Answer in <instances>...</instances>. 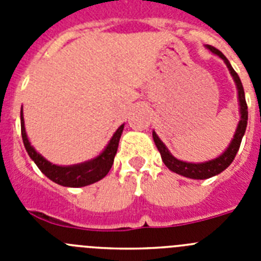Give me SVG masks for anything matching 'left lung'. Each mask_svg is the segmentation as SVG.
I'll list each match as a JSON object with an SVG mask.
<instances>
[{
	"instance_id": "obj_1",
	"label": "left lung",
	"mask_w": 261,
	"mask_h": 261,
	"mask_svg": "<svg viewBox=\"0 0 261 261\" xmlns=\"http://www.w3.org/2000/svg\"><path fill=\"white\" fill-rule=\"evenodd\" d=\"M208 48L212 53L217 55L218 57L225 61L226 66L229 68L230 74L234 78V82L237 85V90H238V99H239V107H241V120H239L238 126H237V130H235L234 138L230 142L229 147L221 154L220 156L208 161V162L202 163H190L184 162V161H179V159L175 158L168 149L166 147V145L163 144L159 137L156 136L155 132H153V138L154 142H155V146L158 147L161 156H162V161L166 166H167L171 171L176 172V174L181 175V176L191 177V179H208V177L214 176V175H218L226 170L231 165V162L234 161L235 155L238 153L239 146H241L242 138H243L244 132H246V128H247V120H248V111H247V103H246V98H244V90L243 85L241 82V78L237 74V71L232 69V66L230 65L229 60L226 59L225 55H223L221 50H218L217 48L212 47V45H205Z\"/></svg>"
}]
</instances>
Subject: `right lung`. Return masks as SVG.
Returning a JSON list of instances; mask_svg holds the SVG:
<instances>
[{"label":"right lung","mask_w":261,"mask_h":261,"mask_svg":"<svg viewBox=\"0 0 261 261\" xmlns=\"http://www.w3.org/2000/svg\"><path fill=\"white\" fill-rule=\"evenodd\" d=\"M124 124L117 128L116 132L114 133L112 138L110 140L108 145L105 150L99 154L96 158L87 161L84 163H78L73 166H57L50 163L49 161L41 156L38 151L31 146L29 138L24 129V119H23V110L20 108V130H22V140L26 151L29 153L30 158L36 163L43 174L55 183L64 187H85L89 184H93L95 181L100 180L114 165V158L116 155L117 146H119L120 137L123 133Z\"/></svg>","instance_id":"right-lung-1"}]
</instances>
